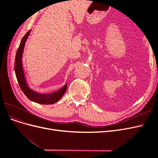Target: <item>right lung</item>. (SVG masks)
Returning a JSON list of instances; mask_svg holds the SVG:
<instances>
[{
	"label": "right lung",
	"mask_w": 158,
	"mask_h": 158,
	"mask_svg": "<svg viewBox=\"0 0 158 158\" xmlns=\"http://www.w3.org/2000/svg\"><path fill=\"white\" fill-rule=\"evenodd\" d=\"M30 33V31H27L26 33V34L23 37L21 40L20 46H19L16 52L15 63H14V70H15L16 78L19 85H20V87L22 90V92L26 95V97L28 99L31 100L33 102L40 104H53L58 101V100H59L64 95V92H66V88H67V85L66 84L63 88L59 91H57L56 92L52 93L50 94H41L36 93L34 91L28 88L27 83L26 82L24 74H23V71L22 69V57L23 51V47H24L28 35H29Z\"/></svg>",
	"instance_id": "obj_1"
}]
</instances>
